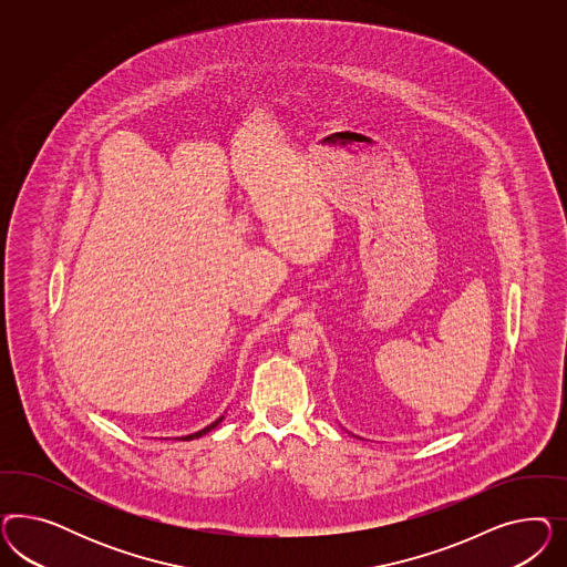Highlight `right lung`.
I'll list each match as a JSON object with an SVG mask.
<instances>
[{"label": "right lung", "instance_id": "add662e5", "mask_svg": "<svg viewBox=\"0 0 567 567\" xmlns=\"http://www.w3.org/2000/svg\"><path fill=\"white\" fill-rule=\"evenodd\" d=\"M223 420L224 415H220V417H218L216 422H212V424H209V426H206V429L199 430V432H195V434H189V436H185V439H187V441H190V439H199V436H204V434H206V432H209V430L216 429V426H218V424H220Z\"/></svg>", "mask_w": 567, "mask_h": 567}]
</instances>
